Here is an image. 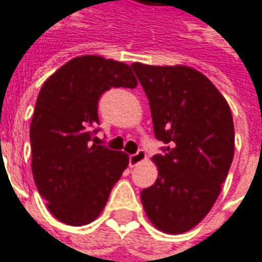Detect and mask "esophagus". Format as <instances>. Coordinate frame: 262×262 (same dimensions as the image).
<instances>
[{"label":"esophagus","instance_id":"obj_1","mask_svg":"<svg viewBox=\"0 0 262 262\" xmlns=\"http://www.w3.org/2000/svg\"><path fill=\"white\" fill-rule=\"evenodd\" d=\"M146 158V154L143 149H139L136 154H132L130 157H129V165L130 167H135V165H138L139 163H142L143 160Z\"/></svg>","mask_w":262,"mask_h":262}]
</instances>
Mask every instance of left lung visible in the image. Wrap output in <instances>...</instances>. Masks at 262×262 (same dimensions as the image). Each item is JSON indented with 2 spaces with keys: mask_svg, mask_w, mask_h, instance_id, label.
I'll return each instance as SVG.
<instances>
[{
  "mask_svg": "<svg viewBox=\"0 0 262 262\" xmlns=\"http://www.w3.org/2000/svg\"><path fill=\"white\" fill-rule=\"evenodd\" d=\"M165 143L154 155L158 177L141 199L154 226L170 234L193 229L219 198L234 154L232 111L207 76L188 66L133 63Z\"/></svg>",
  "mask_w": 262,
  "mask_h": 262,
  "instance_id": "left-lung-1",
  "label": "left lung"
}]
</instances>
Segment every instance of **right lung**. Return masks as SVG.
Listing matches in <instances>:
<instances>
[{
    "mask_svg": "<svg viewBox=\"0 0 262 262\" xmlns=\"http://www.w3.org/2000/svg\"><path fill=\"white\" fill-rule=\"evenodd\" d=\"M130 66L99 55L70 60L40 88L30 123L32 173L51 214L85 226L104 210L129 155L91 143L98 101L111 88H136Z\"/></svg>",
    "mask_w": 262,
    "mask_h": 262,
    "instance_id": "1",
    "label": "right lung"
}]
</instances>
